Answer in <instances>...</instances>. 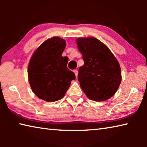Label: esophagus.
I'll list each match as a JSON object with an SVG mask.
<instances>
[{"label":"esophagus","instance_id":"obj_1","mask_svg":"<svg viewBox=\"0 0 147 147\" xmlns=\"http://www.w3.org/2000/svg\"><path fill=\"white\" fill-rule=\"evenodd\" d=\"M73 72H74V73L75 74V76H76V77L78 76V71H77V70H74V71H73Z\"/></svg>","mask_w":147,"mask_h":147}]
</instances>
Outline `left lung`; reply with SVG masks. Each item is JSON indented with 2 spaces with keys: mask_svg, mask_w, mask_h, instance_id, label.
<instances>
[{
  "mask_svg": "<svg viewBox=\"0 0 147 147\" xmlns=\"http://www.w3.org/2000/svg\"><path fill=\"white\" fill-rule=\"evenodd\" d=\"M76 42L84 61L78 76L84 93L97 102L112 97L122 79L118 60L108 47L95 38H78Z\"/></svg>",
  "mask_w": 147,
  "mask_h": 147,
  "instance_id": "left-lung-1",
  "label": "left lung"
}]
</instances>
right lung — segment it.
I'll use <instances>...</instances> for the list:
<instances>
[{"instance_id":"right-lung-1","label":"right lung","mask_w":147,"mask_h":147,"mask_svg":"<svg viewBox=\"0 0 147 147\" xmlns=\"http://www.w3.org/2000/svg\"><path fill=\"white\" fill-rule=\"evenodd\" d=\"M66 41L59 37L45 41L37 49L28 66V82L38 98L55 102L63 97L75 80V74L67 67L68 58L62 56Z\"/></svg>"}]
</instances>
